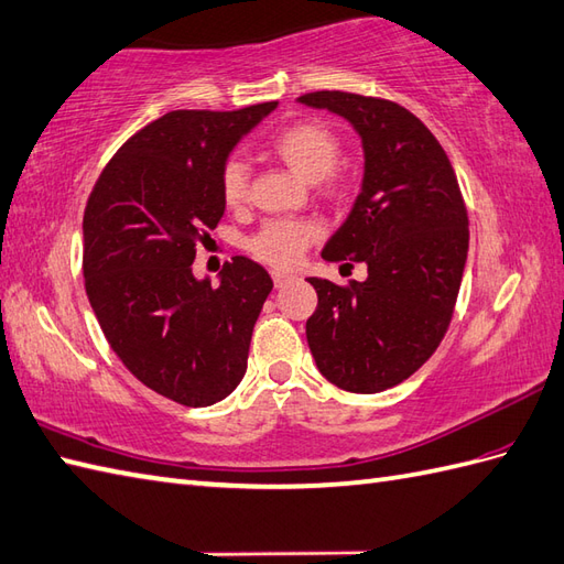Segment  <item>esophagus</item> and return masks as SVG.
I'll use <instances>...</instances> for the list:
<instances>
[{"label": "esophagus", "instance_id": "obj_1", "mask_svg": "<svg viewBox=\"0 0 564 564\" xmlns=\"http://www.w3.org/2000/svg\"><path fill=\"white\" fill-rule=\"evenodd\" d=\"M272 282H274V286H278V290H282V286H286V284H292V282H296V274H292V272H272Z\"/></svg>", "mask_w": 564, "mask_h": 564}]
</instances>
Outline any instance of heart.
Wrapping results in <instances>:
<instances>
[{
	"label": "heart",
	"mask_w": 564,
	"mask_h": 564,
	"mask_svg": "<svg viewBox=\"0 0 564 564\" xmlns=\"http://www.w3.org/2000/svg\"><path fill=\"white\" fill-rule=\"evenodd\" d=\"M272 152L294 176L318 183L330 176L340 156V140L323 122H294L272 140ZM221 197L229 207H241L248 197V166L241 159H229L219 176ZM330 187L337 183L330 181ZM318 236L314 221H270L262 227L248 248L258 260L274 268H290L304 256L306 246Z\"/></svg>",
	"instance_id": "heart-1"
}]
</instances>
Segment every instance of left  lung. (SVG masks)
Returning <instances> with one entry per match:
<instances>
[{
    "label": "left lung",
    "instance_id": "8db88e82",
    "mask_svg": "<svg viewBox=\"0 0 564 564\" xmlns=\"http://www.w3.org/2000/svg\"><path fill=\"white\" fill-rule=\"evenodd\" d=\"M299 104L352 124L365 152L361 187L323 258L369 278L318 294L306 340L325 379L349 393H379L412 377L452 323L468 258V215L452 161L410 110L383 98L316 91Z\"/></svg>",
    "mask_w": 564,
    "mask_h": 564
}]
</instances>
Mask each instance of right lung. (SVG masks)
Listing matches in <instances>:
<instances>
[{"mask_svg":"<svg viewBox=\"0 0 564 564\" xmlns=\"http://www.w3.org/2000/svg\"><path fill=\"white\" fill-rule=\"evenodd\" d=\"M278 108L171 110L124 142L84 209V280L112 352L144 386L187 408L241 383L253 325L272 292L236 256L219 286L193 260L224 215L219 176L234 147Z\"/></svg>","mask_w":564,"mask_h":564,"instance_id":"1","label":"right lung"}]
</instances>
